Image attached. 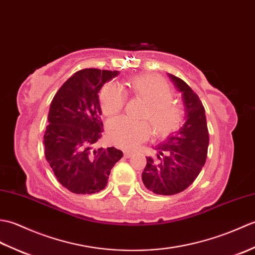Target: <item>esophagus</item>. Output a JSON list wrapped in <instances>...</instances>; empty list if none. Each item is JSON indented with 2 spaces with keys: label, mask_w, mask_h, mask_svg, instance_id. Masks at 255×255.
<instances>
[{
  "label": "esophagus",
  "mask_w": 255,
  "mask_h": 255,
  "mask_svg": "<svg viewBox=\"0 0 255 255\" xmlns=\"http://www.w3.org/2000/svg\"><path fill=\"white\" fill-rule=\"evenodd\" d=\"M124 155H125V158H131V156L133 155V153L132 152H130V151H125L124 152Z\"/></svg>",
  "instance_id": "esophagus-1"
}]
</instances>
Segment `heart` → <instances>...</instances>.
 Masks as SVG:
<instances>
[{"label": "heart", "mask_w": 255, "mask_h": 255, "mask_svg": "<svg viewBox=\"0 0 255 255\" xmlns=\"http://www.w3.org/2000/svg\"><path fill=\"white\" fill-rule=\"evenodd\" d=\"M123 89L147 104L142 118L149 119L156 134L167 136L180 127L183 112L172 102L174 94L165 80L154 75H137L127 80ZM100 102L103 113L111 117L123 111L126 95L118 86L108 84L101 91ZM106 131L112 144L132 149L149 138L151 127L144 121L133 122L126 117H118L107 124Z\"/></svg>", "instance_id": "heart-1"}]
</instances>
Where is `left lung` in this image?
Masks as SVG:
<instances>
[{
    "mask_svg": "<svg viewBox=\"0 0 255 255\" xmlns=\"http://www.w3.org/2000/svg\"><path fill=\"white\" fill-rule=\"evenodd\" d=\"M169 78L182 93L185 123L156 145L155 158L147 156L142 182L159 195H174L191 185L203 169L209 144L205 108L198 95L182 79L170 73Z\"/></svg>",
    "mask_w": 255,
    "mask_h": 255,
    "instance_id": "8db88e82",
    "label": "left lung"
}]
</instances>
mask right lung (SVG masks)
I'll return each mask as SVG.
<instances>
[{"mask_svg": "<svg viewBox=\"0 0 255 255\" xmlns=\"http://www.w3.org/2000/svg\"><path fill=\"white\" fill-rule=\"evenodd\" d=\"M118 71L83 69L63 83L50 104L44 144L58 182L74 194L104 189L123 152L114 147L92 150L102 137L99 92Z\"/></svg>", "mask_w": 255, "mask_h": 255, "instance_id": "1", "label": "right lung"}]
</instances>
